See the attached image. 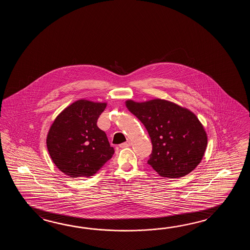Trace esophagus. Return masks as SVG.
<instances>
[{
  "instance_id": "esophagus-1",
  "label": "esophagus",
  "mask_w": 250,
  "mask_h": 250,
  "mask_svg": "<svg viewBox=\"0 0 250 250\" xmlns=\"http://www.w3.org/2000/svg\"><path fill=\"white\" fill-rule=\"evenodd\" d=\"M129 145H130L129 142H125V143L121 144L119 146H120L121 148H124V147H127V146H129Z\"/></svg>"
}]
</instances>
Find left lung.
I'll return each instance as SVG.
<instances>
[{
    "label": "left lung",
    "mask_w": 250,
    "mask_h": 250,
    "mask_svg": "<svg viewBox=\"0 0 250 250\" xmlns=\"http://www.w3.org/2000/svg\"><path fill=\"white\" fill-rule=\"evenodd\" d=\"M126 106L148 132L153 150L147 164L160 176L181 178L199 165L208 136L193 112L162 99L144 103L127 100Z\"/></svg>",
    "instance_id": "left-lung-1"
}]
</instances>
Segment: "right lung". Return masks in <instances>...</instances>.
<instances>
[{
    "label": "right lung",
    "instance_id": "right-lung-1",
    "mask_svg": "<svg viewBox=\"0 0 250 250\" xmlns=\"http://www.w3.org/2000/svg\"><path fill=\"white\" fill-rule=\"evenodd\" d=\"M105 103L79 100L54 120L46 145L59 170L70 178L95 175L111 159L114 149L96 123Z\"/></svg>",
    "mask_w": 250,
    "mask_h": 250
}]
</instances>
